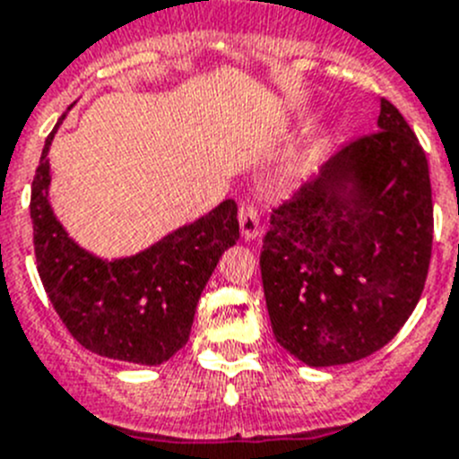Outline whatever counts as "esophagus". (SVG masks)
Returning a JSON list of instances; mask_svg holds the SVG:
<instances>
[{
    "instance_id": "esophagus-1",
    "label": "esophagus",
    "mask_w": 459,
    "mask_h": 459,
    "mask_svg": "<svg viewBox=\"0 0 459 459\" xmlns=\"http://www.w3.org/2000/svg\"><path fill=\"white\" fill-rule=\"evenodd\" d=\"M238 225H241V237L246 241H255L261 237L259 225V209L255 204H241L238 209Z\"/></svg>"
}]
</instances>
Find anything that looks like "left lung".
Here are the masks:
<instances>
[{
	"mask_svg": "<svg viewBox=\"0 0 459 459\" xmlns=\"http://www.w3.org/2000/svg\"><path fill=\"white\" fill-rule=\"evenodd\" d=\"M377 126L270 216L259 261L270 325L308 368L356 363L385 347L429 274V160L385 99Z\"/></svg>",
	"mask_w": 459,
	"mask_h": 459,
	"instance_id": "8db88e82",
	"label": "left lung"
}]
</instances>
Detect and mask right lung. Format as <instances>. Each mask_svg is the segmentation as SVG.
<instances>
[{
	"label": "right lung",
	"instance_id": "1",
	"mask_svg": "<svg viewBox=\"0 0 459 459\" xmlns=\"http://www.w3.org/2000/svg\"><path fill=\"white\" fill-rule=\"evenodd\" d=\"M67 112L47 137L30 186L42 286L69 333L91 353L148 368L161 365L186 344L218 259L238 241L237 203L222 200L137 255L103 259L85 250L49 203V148Z\"/></svg>",
	"mask_w": 459,
	"mask_h": 459
}]
</instances>
